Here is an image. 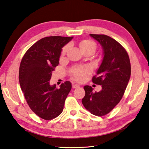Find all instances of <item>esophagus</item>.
<instances>
[{"label":"esophagus","mask_w":149,"mask_h":149,"mask_svg":"<svg viewBox=\"0 0 149 149\" xmlns=\"http://www.w3.org/2000/svg\"><path fill=\"white\" fill-rule=\"evenodd\" d=\"M79 86H80L79 84H72V87L74 88H77Z\"/></svg>","instance_id":"1"}]
</instances>
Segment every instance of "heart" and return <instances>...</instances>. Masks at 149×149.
Returning a JSON list of instances; mask_svg holds the SVG:
<instances>
[{
  "label": "heart",
  "mask_w": 149,
  "mask_h": 149,
  "mask_svg": "<svg viewBox=\"0 0 149 149\" xmlns=\"http://www.w3.org/2000/svg\"><path fill=\"white\" fill-rule=\"evenodd\" d=\"M80 48L82 51L84 53L88 51H95L97 49V45L96 43H95L93 41L90 40H84L81 41L79 44ZM68 46H66L64 47L63 49L62 54H65L66 53V50H68ZM90 70V69L88 68H81V67H77L74 68L72 70V74L73 76L75 79L81 81L84 79L85 76H86V72H88Z\"/></svg>",
  "instance_id": "1"
}]
</instances>
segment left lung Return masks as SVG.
I'll use <instances>...</instances> for the list:
<instances>
[{
	"label": "left lung",
	"instance_id": "8db88e82",
	"mask_svg": "<svg viewBox=\"0 0 149 149\" xmlns=\"http://www.w3.org/2000/svg\"><path fill=\"white\" fill-rule=\"evenodd\" d=\"M102 47L103 59L92 78L93 83L102 86L99 92H93L90 86H85L82 103L94 115L109 113L124 94L131 77V63L127 52L120 44L104 34H90Z\"/></svg>",
	"mask_w": 149,
	"mask_h": 149
}]
</instances>
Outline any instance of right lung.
<instances>
[{
  "instance_id": "1",
  "label": "right lung",
  "mask_w": 149,
  "mask_h": 149,
  "mask_svg": "<svg viewBox=\"0 0 149 149\" xmlns=\"http://www.w3.org/2000/svg\"><path fill=\"white\" fill-rule=\"evenodd\" d=\"M74 37L49 36L38 40L27 50L19 68V83L31 110L49 120L61 114L72 84L66 81L56 88L50 85L52 71L59 65L62 48Z\"/></svg>"
}]
</instances>
